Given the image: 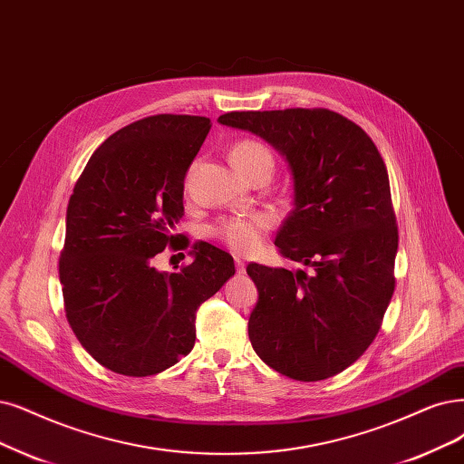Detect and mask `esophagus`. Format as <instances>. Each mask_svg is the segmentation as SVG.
Masks as SVG:
<instances>
[{
    "label": "esophagus",
    "mask_w": 464,
    "mask_h": 464,
    "mask_svg": "<svg viewBox=\"0 0 464 464\" xmlns=\"http://www.w3.org/2000/svg\"><path fill=\"white\" fill-rule=\"evenodd\" d=\"M235 267H237V273H245L246 271V264L241 258H235Z\"/></svg>",
    "instance_id": "obj_1"
}]
</instances>
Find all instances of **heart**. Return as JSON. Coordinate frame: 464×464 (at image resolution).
<instances>
[{"instance_id": "obj_1", "label": "heart", "mask_w": 464, "mask_h": 464, "mask_svg": "<svg viewBox=\"0 0 464 464\" xmlns=\"http://www.w3.org/2000/svg\"><path fill=\"white\" fill-rule=\"evenodd\" d=\"M231 162L248 178L256 168L273 166V154L262 141L241 140L231 149ZM277 219V212L271 208L235 214L214 223L210 237L238 256H250L262 246L267 231L276 227Z\"/></svg>"}]
</instances>
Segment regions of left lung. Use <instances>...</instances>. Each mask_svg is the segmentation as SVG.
<instances>
[{
  "instance_id": "left-lung-1",
  "label": "left lung",
  "mask_w": 464,
  "mask_h": 464,
  "mask_svg": "<svg viewBox=\"0 0 464 464\" xmlns=\"http://www.w3.org/2000/svg\"><path fill=\"white\" fill-rule=\"evenodd\" d=\"M219 122L264 137L295 178V210L276 245L305 269L246 267L260 293L252 348L288 379H329L371 346L396 288L400 233L386 164L365 130L329 109L227 112Z\"/></svg>"
}]
</instances>
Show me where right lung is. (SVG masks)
<instances>
[{
  "label": "right lung",
  "mask_w": 464,
  "mask_h": 464,
  "mask_svg": "<svg viewBox=\"0 0 464 464\" xmlns=\"http://www.w3.org/2000/svg\"><path fill=\"white\" fill-rule=\"evenodd\" d=\"M210 118L154 114L118 130L92 154L66 208L59 279L66 321L97 363L149 376L193 350L197 310L235 276L233 258L208 243L178 273L154 269L183 218V181Z\"/></svg>",
  "instance_id": "add662e5"
}]
</instances>
